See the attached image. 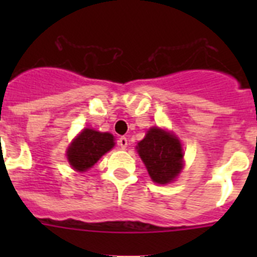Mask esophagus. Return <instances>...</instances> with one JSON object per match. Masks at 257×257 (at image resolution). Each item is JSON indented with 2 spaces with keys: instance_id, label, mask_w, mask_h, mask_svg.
Returning a JSON list of instances; mask_svg holds the SVG:
<instances>
[{
  "instance_id": "esophagus-1",
  "label": "esophagus",
  "mask_w": 257,
  "mask_h": 257,
  "mask_svg": "<svg viewBox=\"0 0 257 257\" xmlns=\"http://www.w3.org/2000/svg\"><path fill=\"white\" fill-rule=\"evenodd\" d=\"M127 144H128V143H127V138H124V136H121V138L118 139V145H119L122 149H126Z\"/></svg>"
}]
</instances>
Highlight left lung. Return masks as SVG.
<instances>
[{
	"label": "left lung",
	"mask_w": 257,
	"mask_h": 257,
	"mask_svg": "<svg viewBox=\"0 0 257 257\" xmlns=\"http://www.w3.org/2000/svg\"><path fill=\"white\" fill-rule=\"evenodd\" d=\"M136 149L156 183H170L181 171L183 148L178 138L167 131L153 127Z\"/></svg>",
	"instance_id": "obj_1"
}]
</instances>
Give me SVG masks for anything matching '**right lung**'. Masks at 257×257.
Masks as SVG:
<instances>
[{
	"instance_id": "obj_1",
	"label": "right lung",
	"mask_w": 257,
	"mask_h": 257,
	"mask_svg": "<svg viewBox=\"0 0 257 257\" xmlns=\"http://www.w3.org/2000/svg\"><path fill=\"white\" fill-rule=\"evenodd\" d=\"M113 147L114 138L112 134L85 128L68 148V161L77 171H86Z\"/></svg>"
}]
</instances>
